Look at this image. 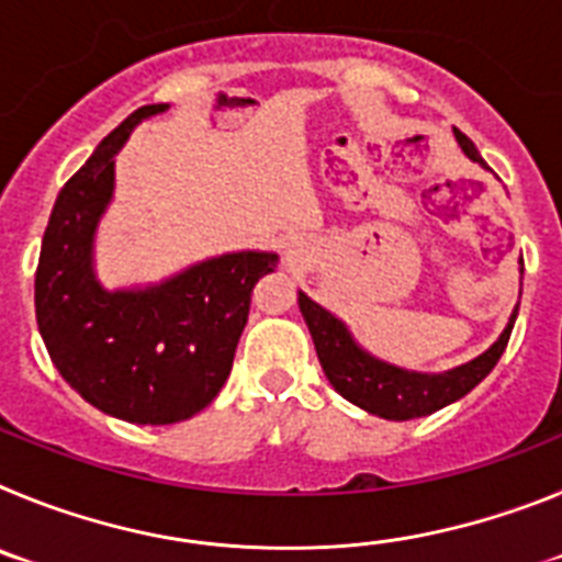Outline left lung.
<instances>
[{
	"label": "left lung",
	"mask_w": 562,
	"mask_h": 562,
	"mask_svg": "<svg viewBox=\"0 0 562 562\" xmlns=\"http://www.w3.org/2000/svg\"><path fill=\"white\" fill-rule=\"evenodd\" d=\"M453 134L461 151L473 162L486 168L475 143L464 132H459V128H453ZM297 306H301V315H304L306 326H310L317 360L324 366V374L331 382V389L342 400L355 402L357 408L394 422L419 419V416L434 414V411L445 408L450 402L470 394L495 369V362L501 360L506 342H509V335H513L515 317H518V306H515L513 317H509V324L501 331L498 340L484 355L475 357V360L456 366L450 371H441V374H422V371H408L400 369V366H391L385 360H376L374 355H369L351 337V331L346 329L340 317H335L329 310L315 304L304 292H297Z\"/></svg>",
	"instance_id": "8db88e82"
}]
</instances>
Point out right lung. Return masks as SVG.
Masks as SVG:
<instances>
[{"label": "right lung", "instance_id": "1", "mask_svg": "<svg viewBox=\"0 0 562 562\" xmlns=\"http://www.w3.org/2000/svg\"><path fill=\"white\" fill-rule=\"evenodd\" d=\"M168 103L132 112L61 188L36 270V321L58 374L89 405L134 425H173L213 402L231 376L258 278L276 252H225L160 284L106 290L95 231L114 193V154Z\"/></svg>", "mask_w": 562, "mask_h": 562}]
</instances>
